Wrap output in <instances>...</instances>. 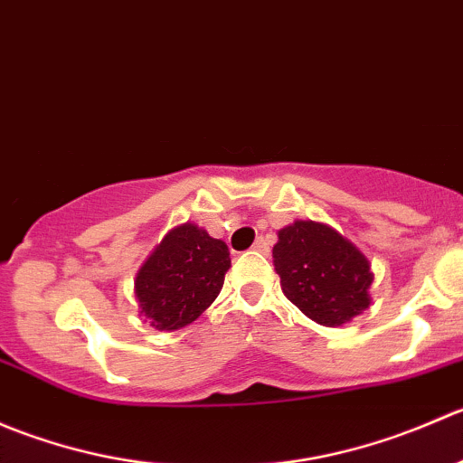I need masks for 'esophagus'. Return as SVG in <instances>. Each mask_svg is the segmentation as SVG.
Masks as SVG:
<instances>
[{
  "mask_svg": "<svg viewBox=\"0 0 463 463\" xmlns=\"http://www.w3.org/2000/svg\"><path fill=\"white\" fill-rule=\"evenodd\" d=\"M253 250H258V253L266 255V253H269V241H266L264 237H260V240L253 244Z\"/></svg>",
  "mask_w": 463,
  "mask_h": 463,
  "instance_id": "34e87169",
  "label": "esophagus"
}]
</instances>
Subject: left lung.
<instances>
[{"label":"left lung","instance_id":"left-lung-1","mask_svg":"<svg viewBox=\"0 0 463 463\" xmlns=\"http://www.w3.org/2000/svg\"><path fill=\"white\" fill-rule=\"evenodd\" d=\"M273 246L282 291L325 326H338L370 307L372 273L365 255L325 223L296 222Z\"/></svg>","mask_w":463,"mask_h":463}]
</instances>
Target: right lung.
<instances>
[{"label": "right lung", "mask_w": 463, "mask_h": 463, "mask_svg": "<svg viewBox=\"0 0 463 463\" xmlns=\"http://www.w3.org/2000/svg\"><path fill=\"white\" fill-rule=\"evenodd\" d=\"M231 269L228 246L194 223L165 235L137 275V298L154 329L190 325L213 305Z\"/></svg>", "instance_id": "right-lung-1"}]
</instances>
